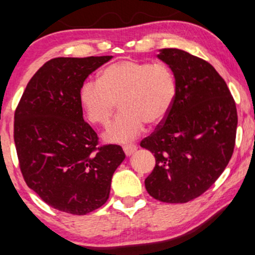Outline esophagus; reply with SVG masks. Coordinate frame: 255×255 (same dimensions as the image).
<instances>
[{
  "label": "esophagus",
  "mask_w": 255,
  "mask_h": 255,
  "mask_svg": "<svg viewBox=\"0 0 255 255\" xmlns=\"http://www.w3.org/2000/svg\"><path fill=\"white\" fill-rule=\"evenodd\" d=\"M136 145H134V143H129V145H125L124 146V151L126 153V155H131L134 152L136 151Z\"/></svg>",
  "instance_id": "1"
}]
</instances>
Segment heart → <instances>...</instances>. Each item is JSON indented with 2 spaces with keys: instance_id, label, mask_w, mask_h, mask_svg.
Here are the masks:
<instances>
[{
  "instance_id": "obj_1",
  "label": "heart",
  "mask_w": 255,
  "mask_h": 255,
  "mask_svg": "<svg viewBox=\"0 0 255 255\" xmlns=\"http://www.w3.org/2000/svg\"><path fill=\"white\" fill-rule=\"evenodd\" d=\"M177 90L176 75L166 64L125 59L104 67L98 81L85 82L79 98L87 119L98 126L108 124L119 102L121 113L103 136L126 142L135 139L145 124L155 126L166 119Z\"/></svg>"
}]
</instances>
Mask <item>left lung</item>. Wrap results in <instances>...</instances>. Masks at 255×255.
I'll return each mask as SVG.
<instances>
[{
    "label": "left lung",
    "instance_id": "1",
    "mask_svg": "<svg viewBox=\"0 0 255 255\" xmlns=\"http://www.w3.org/2000/svg\"><path fill=\"white\" fill-rule=\"evenodd\" d=\"M159 59L177 78V97L166 119L140 146L154 154L147 192L165 203H186L204 194L234 152L238 113L225 79L208 61L178 48Z\"/></svg>",
    "mask_w": 255,
    "mask_h": 255
}]
</instances>
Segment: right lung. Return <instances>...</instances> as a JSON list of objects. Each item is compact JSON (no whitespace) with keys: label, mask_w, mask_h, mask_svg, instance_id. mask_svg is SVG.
<instances>
[{"label":"right lung","mask_w":255,"mask_h":255,"mask_svg":"<svg viewBox=\"0 0 255 255\" xmlns=\"http://www.w3.org/2000/svg\"><path fill=\"white\" fill-rule=\"evenodd\" d=\"M112 58L46 61L15 109L14 142L24 182L63 213L87 215L102 207L113 174L126 158L121 146H98L96 131L83 119L79 98L88 76Z\"/></svg>","instance_id":"add662e5"}]
</instances>
